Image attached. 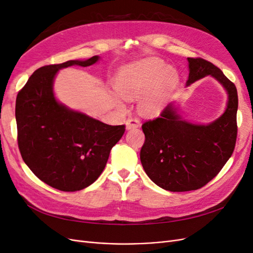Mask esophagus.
<instances>
[{"label": "esophagus", "instance_id": "obj_1", "mask_svg": "<svg viewBox=\"0 0 253 253\" xmlns=\"http://www.w3.org/2000/svg\"><path fill=\"white\" fill-rule=\"evenodd\" d=\"M126 129H131V128H137L140 126V121L136 118H131V119H127L126 122Z\"/></svg>", "mask_w": 253, "mask_h": 253}]
</instances>
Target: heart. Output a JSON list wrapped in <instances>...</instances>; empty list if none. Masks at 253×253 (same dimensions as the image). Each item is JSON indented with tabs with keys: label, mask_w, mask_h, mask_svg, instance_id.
Segmentation results:
<instances>
[{
	"label": "heart",
	"mask_w": 253,
	"mask_h": 253,
	"mask_svg": "<svg viewBox=\"0 0 253 253\" xmlns=\"http://www.w3.org/2000/svg\"><path fill=\"white\" fill-rule=\"evenodd\" d=\"M177 81V74L160 60L149 59L120 68L114 82L116 93L126 99H139V111L147 116H157L165 109L170 91ZM115 96L118 108L125 106L122 99Z\"/></svg>",
	"instance_id": "1"
}]
</instances>
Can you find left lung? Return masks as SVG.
<instances>
[{
  "instance_id": "8db88e82",
  "label": "left lung",
  "mask_w": 253,
  "mask_h": 253,
  "mask_svg": "<svg viewBox=\"0 0 253 253\" xmlns=\"http://www.w3.org/2000/svg\"><path fill=\"white\" fill-rule=\"evenodd\" d=\"M186 86L210 76L227 93L224 113L210 124L182 118L175 101L160 117L144 122L140 160L150 179L171 192L197 190L213 179L231 157L236 141L237 90L218 67L202 58H188Z\"/></svg>"
}]
</instances>
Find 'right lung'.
<instances>
[{
    "mask_svg": "<svg viewBox=\"0 0 253 253\" xmlns=\"http://www.w3.org/2000/svg\"><path fill=\"white\" fill-rule=\"evenodd\" d=\"M100 60H70L46 65L30 76L17 96L18 144L24 163L48 186L75 192L91 185L104 170L112 148L126 131L60 102L53 91L58 72Z\"/></svg>",
    "mask_w": 253,
    "mask_h": 253,
    "instance_id": "1",
    "label": "right lung"
}]
</instances>
